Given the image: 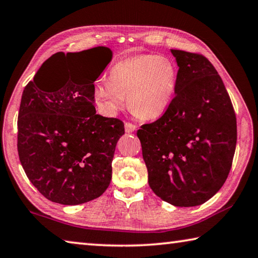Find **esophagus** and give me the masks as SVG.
I'll use <instances>...</instances> for the list:
<instances>
[{
    "instance_id": "esophagus-1",
    "label": "esophagus",
    "mask_w": 258,
    "mask_h": 258,
    "mask_svg": "<svg viewBox=\"0 0 258 258\" xmlns=\"http://www.w3.org/2000/svg\"><path fill=\"white\" fill-rule=\"evenodd\" d=\"M135 130H137V126H135L132 123H130V121H126V123H125V131H126V132L132 133V132H134Z\"/></svg>"
}]
</instances>
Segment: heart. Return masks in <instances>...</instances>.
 Returning <instances> with one entry per match:
<instances>
[{
	"label": "heart",
	"instance_id": "1",
	"mask_svg": "<svg viewBox=\"0 0 258 258\" xmlns=\"http://www.w3.org/2000/svg\"><path fill=\"white\" fill-rule=\"evenodd\" d=\"M177 69L171 59L158 54H138L116 62L108 81L94 87V98L108 113L124 107L145 120L157 119L171 106L176 92Z\"/></svg>",
	"mask_w": 258,
	"mask_h": 258
}]
</instances>
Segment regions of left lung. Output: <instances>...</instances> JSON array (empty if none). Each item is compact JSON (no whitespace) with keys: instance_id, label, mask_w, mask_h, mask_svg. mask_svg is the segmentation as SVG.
<instances>
[{"instance_id":"obj_1","label":"left lung","mask_w":258,"mask_h":258,"mask_svg":"<svg viewBox=\"0 0 258 258\" xmlns=\"http://www.w3.org/2000/svg\"><path fill=\"white\" fill-rule=\"evenodd\" d=\"M178 72L171 106L138 131L151 190L177 207L211 199L230 173L237 118L228 91L200 53L171 50Z\"/></svg>"}]
</instances>
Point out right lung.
<instances>
[{
  "mask_svg": "<svg viewBox=\"0 0 258 258\" xmlns=\"http://www.w3.org/2000/svg\"><path fill=\"white\" fill-rule=\"evenodd\" d=\"M75 54L97 63L66 66L63 52L53 54L26 85L18 113L17 147L26 175L61 205L91 202L107 190L117 141L125 133L123 121L97 115L94 107L93 83L110 62L111 50L98 46ZM59 71L63 82L55 80Z\"/></svg>",
  "mask_w": 258,
  "mask_h": 258,
  "instance_id": "right-lung-1",
  "label": "right lung"
}]
</instances>
